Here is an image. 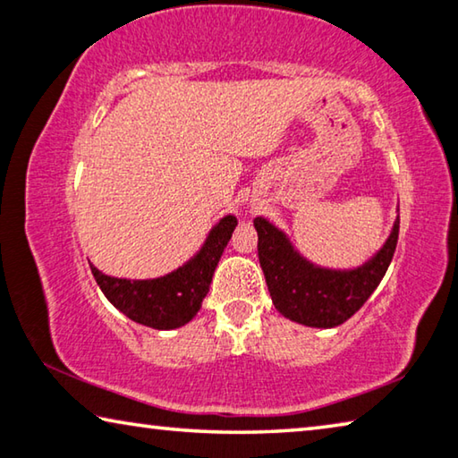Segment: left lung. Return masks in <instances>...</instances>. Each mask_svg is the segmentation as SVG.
Wrapping results in <instances>:
<instances>
[{
  "instance_id": "8db88e82",
  "label": "left lung",
  "mask_w": 458,
  "mask_h": 458,
  "mask_svg": "<svg viewBox=\"0 0 458 458\" xmlns=\"http://www.w3.org/2000/svg\"><path fill=\"white\" fill-rule=\"evenodd\" d=\"M258 258L274 307L286 319L309 327H335L348 321L375 293L397 248L399 219L385 245L354 270L319 268L293 248L274 225L256 216Z\"/></svg>"
}]
</instances>
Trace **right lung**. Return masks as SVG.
I'll return each instance as SVG.
<instances>
[{"mask_svg": "<svg viewBox=\"0 0 458 458\" xmlns=\"http://www.w3.org/2000/svg\"><path fill=\"white\" fill-rule=\"evenodd\" d=\"M237 219L233 215L223 219L210 229L200 251L184 266L165 276L151 280H126L108 276L89 264L98 286L106 299L126 318L153 329H175L200 311L202 299L207 297L216 264L227 248Z\"/></svg>", "mask_w": 458, "mask_h": 458, "instance_id": "obj_1", "label": "right lung"}]
</instances>
